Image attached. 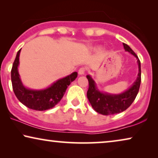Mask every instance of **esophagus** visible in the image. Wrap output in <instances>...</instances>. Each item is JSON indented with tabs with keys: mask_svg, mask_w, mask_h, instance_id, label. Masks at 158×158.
<instances>
[{
	"mask_svg": "<svg viewBox=\"0 0 158 158\" xmlns=\"http://www.w3.org/2000/svg\"><path fill=\"white\" fill-rule=\"evenodd\" d=\"M85 68H80V69H79V70H78V74H79V75H84V74H85Z\"/></svg>",
	"mask_w": 158,
	"mask_h": 158,
	"instance_id": "1",
	"label": "esophagus"
}]
</instances>
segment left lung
Segmentation results:
<instances>
[{
  "label": "left lung",
  "mask_w": 158,
  "mask_h": 158,
  "mask_svg": "<svg viewBox=\"0 0 158 158\" xmlns=\"http://www.w3.org/2000/svg\"><path fill=\"white\" fill-rule=\"evenodd\" d=\"M125 51L135 56L137 60L139 73L137 77L132 85L124 92L118 94H111L109 93L100 91L96 83L90 75L86 77L88 80L89 87L87 92V97L91 106L95 111L103 115H111L124 111L130 106L139 92L141 83V64L137 55L128 45L123 43Z\"/></svg>",
  "instance_id": "obj_1"
}]
</instances>
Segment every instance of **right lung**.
Listing matches in <instances>:
<instances>
[{
  "label": "right lung",
  "instance_id": "right-lung-1",
  "mask_svg": "<svg viewBox=\"0 0 158 158\" xmlns=\"http://www.w3.org/2000/svg\"><path fill=\"white\" fill-rule=\"evenodd\" d=\"M20 52L21 49L17 52L11 69V82L15 95L21 103L31 109L45 111L52 109L60 102L67 88L77 77V73L74 72L63 78L57 80L44 89H30L23 85L18 71Z\"/></svg>",
  "mask_w": 158,
  "mask_h": 158
}]
</instances>
